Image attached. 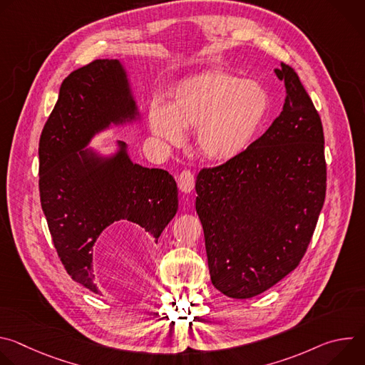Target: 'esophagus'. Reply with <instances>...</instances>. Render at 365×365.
<instances>
[{
    "mask_svg": "<svg viewBox=\"0 0 365 365\" xmlns=\"http://www.w3.org/2000/svg\"><path fill=\"white\" fill-rule=\"evenodd\" d=\"M178 185H179V189H180L183 193H190V192L193 190V187H195V176L192 175V172L183 170V172L179 175Z\"/></svg>",
    "mask_w": 365,
    "mask_h": 365,
    "instance_id": "1",
    "label": "esophagus"
}]
</instances>
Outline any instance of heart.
I'll use <instances>...</instances> for the list:
<instances>
[{
	"label": "heart",
	"mask_w": 365,
	"mask_h": 365,
	"mask_svg": "<svg viewBox=\"0 0 365 365\" xmlns=\"http://www.w3.org/2000/svg\"><path fill=\"white\" fill-rule=\"evenodd\" d=\"M270 111L267 89L252 79L207 71L183 79L169 106L153 102L148 124L159 138L183 144L185 130H197L200 154L211 162H230L254 141Z\"/></svg>",
	"instance_id": "1"
}]
</instances>
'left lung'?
Returning <instances> with one entry per match:
<instances>
[{"label": "left lung", "instance_id": "obj_1", "mask_svg": "<svg viewBox=\"0 0 365 365\" xmlns=\"http://www.w3.org/2000/svg\"><path fill=\"white\" fill-rule=\"evenodd\" d=\"M274 73L286 91L280 115L195 185L211 280L232 299L263 293L297 267L325 202L321 117L290 66Z\"/></svg>", "mask_w": 365, "mask_h": 365}]
</instances>
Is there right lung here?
<instances>
[{
  "mask_svg": "<svg viewBox=\"0 0 365 365\" xmlns=\"http://www.w3.org/2000/svg\"><path fill=\"white\" fill-rule=\"evenodd\" d=\"M140 120L123 63L98 59L62 82L40 135L38 189L51 240L68 274L96 294L92 263L101 234L128 221L158 242L178 212L173 176L133 163L124 141L108 155L83 150L96 134Z\"/></svg>",
  "mask_w": 365,
  "mask_h": 365,
  "instance_id": "1",
  "label": "right lung"
}]
</instances>
